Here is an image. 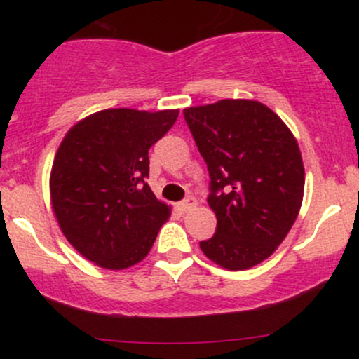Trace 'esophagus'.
I'll return each instance as SVG.
<instances>
[{"label": "esophagus", "instance_id": "34e87169", "mask_svg": "<svg viewBox=\"0 0 359 359\" xmlns=\"http://www.w3.org/2000/svg\"><path fill=\"white\" fill-rule=\"evenodd\" d=\"M196 205H197V201L194 199V197H187V199L182 201V203L177 204V209H179L180 212H187L191 211L192 208H196Z\"/></svg>", "mask_w": 359, "mask_h": 359}]
</instances>
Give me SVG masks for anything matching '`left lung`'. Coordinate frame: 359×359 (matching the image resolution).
Segmentation results:
<instances>
[{"label":"left lung","mask_w":359,"mask_h":359,"mask_svg":"<svg viewBox=\"0 0 359 359\" xmlns=\"http://www.w3.org/2000/svg\"><path fill=\"white\" fill-rule=\"evenodd\" d=\"M211 177L217 217L201 250L226 270H246L285 240L304 197L302 155L285 123L253 100H221L184 109Z\"/></svg>","instance_id":"8db88e82"}]
</instances>
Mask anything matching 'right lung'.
Wrapping results in <instances>:
<instances>
[{
    "mask_svg": "<svg viewBox=\"0 0 359 359\" xmlns=\"http://www.w3.org/2000/svg\"><path fill=\"white\" fill-rule=\"evenodd\" d=\"M177 116L179 109H102L62 140L50 172L53 214L67 241L101 269L142 262L170 217L145 179L148 150Z\"/></svg>",
    "mask_w": 359,
    "mask_h": 359,
    "instance_id": "obj_1",
    "label": "right lung"
}]
</instances>
